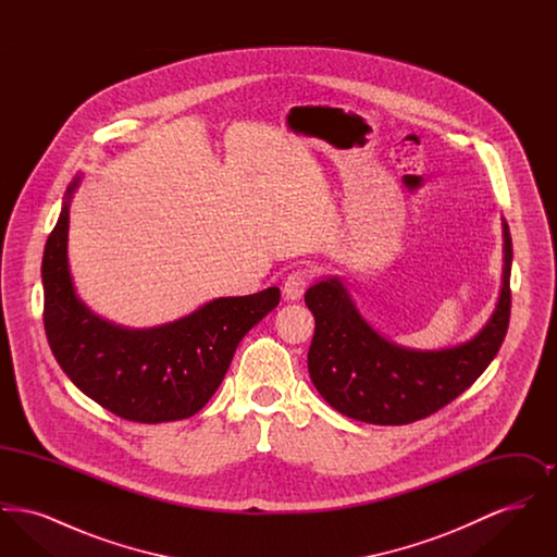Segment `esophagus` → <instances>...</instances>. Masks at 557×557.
<instances>
[{
  "label": "esophagus",
  "instance_id": "obj_1",
  "mask_svg": "<svg viewBox=\"0 0 557 557\" xmlns=\"http://www.w3.org/2000/svg\"><path fill=\"white\" fill-rule=\"evenodd\" d=\"M307 284H309V271H305V269H296V271H292L290 275L286 277V282H284V298L286 300H298L300 296H302V292L307 288Z\"/></svg>",
  "mask_w": 557,
  "mask_h": 557
}]
</instances>
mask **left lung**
Returning a JSON list of instances; mask_svg holds the SVG:
<instances>
[{
	"mask_svg": "<svg viewBox=\"0 0 557 557\" xmlns=\"http://www.w3.org/2000/svg\"><path fill=\"white\" fill-rule=\"evenodd\" d=\"M504 225V277L493 315L474 338L438 350L386 341L359 313L338 277L313 284L305 302L315 318L309 373L319 395L346 418L403 425L432 416L468 391L499 352L511 311V236Z\"/></svg>",
	"mask_w": 557,
	"mask_h": 557,
	"instance_id": "obj_1",
	"label": "left lung"
}]
</instances>
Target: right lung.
Listing matches in <instances>:
<instances>
[{
	"label": "right lung",
	"mask_w": 557,
	"mask_h": 557,
	"mask_svg": "<svg viewBox=\"0 0 557 557\" xmlns=\"http://www.w3.org/2000/svg\"><path fill=\"white\" fill-rule=\"evenodd\" d=\"M41 263L44 325L53 357L83 395L114 416L160 424L198 413L223 382L239 341L280 302V288L214 298L186 318L132 330L96 315L75 292L69 269L71 200Z\"/></svg>",
	"instance_id": "add662e5"
}]
</instances>
